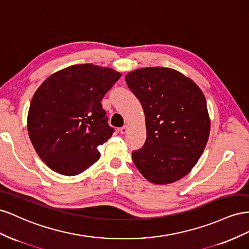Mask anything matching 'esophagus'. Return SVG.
I'll list each match as a JSON object with an SVG mask.
<instances>
[{
    "mask_svg": "<svg viewBox=\"0 0 249 249\" xmlns=\"http://www.w3.org/2000/svg\"><path fill=\"white\" fill-rule=\"evenodd\" d=\"M119 131L122 133V134H125L127 131H128V125H124L123 127H121V128L119 129Z\"/></svg>",
    "mask_w": 249,
    "mask_h": 249,
    "instance_id": "1",
    "label": "esophagus"
}]
</instances>
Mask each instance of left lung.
<instances>
[{"instance_id": "1", "label": "left lung", "mask_w": 249, "mask_h": 249, "mask_svg": "<svg viewBox=\"0 0 249 249\" xmlns=\"http://www.w3.org/2000/svg\"><path fill=\"white\" fill-rule=\"evenodd\" d=\"M125 80L145 113L147 138L132 160L147 180L168 184L186 176L207 146L211 121L198 85L173 69L143 68Z\"/></svg>"}]
</instances>
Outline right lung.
Listing matches in <instances>:
<instances>
[{"instance_id": "1", "label": "right lung", "mask_w": 249, "mask_h": 249, "mask_svg": "<svg viewBox=\"0 0 249 249\" xmlns=\"http://www.w3.org/2000/svg\"><path fill=\"white\" fill-rule=\"evenodd\" d=\"M121 77L91 63L52 74L34 93L27 128L39 158L53 171L74 176L100 159L98 146L113 132L101 100Z\"/></svg>"}]
</instances>
